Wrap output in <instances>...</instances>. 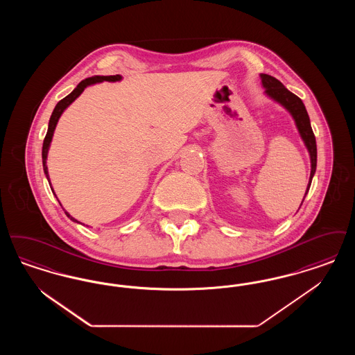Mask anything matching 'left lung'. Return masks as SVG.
Segmentation results:
<instances>
[{"label":"left lung","instance_id":"1","mask_svg":"<svg viewBox=\"0 0 355 355\" xmlns=\"http://www.w3.org/2000/svg\"><path fill=\"white\" fill-rule=\"evenodd\" d=\"M259 76H261L262 86L265 87V94L272 101L278 102L279 105H282L294 119L295 126L298 129V133L301 135L304 146H306L309 155H310L311 171H310L309 184H307L306 193H304V197H306V194L310 189V185H311V180L315 174V169H317V144H315V137H314L311 125H310L309 114L306 112V107H304L302 100L300 97H297L294 93H291L290 90H287L281 81H278L277 78L271 77L269 74L262 73ZM304 200H302V203H304Z\"/></svg>","mask_w":355,"mask_h":355}]
</instances>
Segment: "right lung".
<instances>
[{
	"mask_svg": "<svg viewBox=\"0 0 355 355\" xmlns=\"http://www.w3.org/2000/svg\"><path fill=\"white\" fill-rule=\"evenodd\" d=\"M121 80H122V76H119V74H116V76H93V77H90V78H86L84 81H81L69 96H67L65 98H62L61 101L55 105V107H54V110H53V113H51V119H49L48 133L45 135L44 145H42V165H44V173H45V175H46V178H48V181H49V185H51V191H53V193H54V190H53V187H51V180H49V171H48V166H46V159H48V153H49L51 139H53V135H54V130H55V126H57L58 119L62 116V113L65 112V109L68 107L69 105H70L71 102L76 101V98H78V97L81 96V93L84 92L87 86L100 84V83H103V81L117 83V81H121ZM58 202H60V201H58ZM65 214H67L69 218L73 220V222L81 223L80 220L73 218V217L69 214L68 211H65ZM81 225H83V223H81Z\"/></svg>",
	"mask_w": 355,
	"mask_h": 355,
	"instance_id": "right-lung-1",
	"label": "right lung"
}]
</instances>
